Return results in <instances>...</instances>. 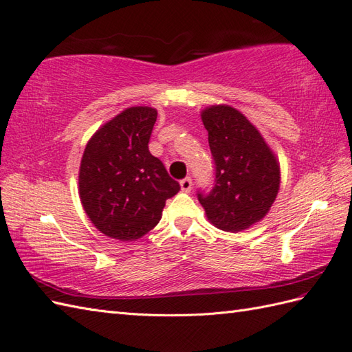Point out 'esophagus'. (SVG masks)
Instances as JSON below:
<instances>
[{
	"label": "esophagus",
	"mask_w": 352,
	"mask_h": 352,
	"mask_svg": "<svg viewBox=\"0 0 352 352\" xmlns=\"http://www.w3.org/2000/svg\"><path fill=\"white\" fill-rule=\"evenodd\" d=\"M179 186H182V192H190L192 190V178H184V179H182V182H179Z\"/></svg>",
	"instance_id": "1"
}]
</instances>
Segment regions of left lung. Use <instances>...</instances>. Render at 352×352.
<instances>
[{"mask_svg": "<svg viewBox=\"0 0 352 352\" xmlns=\"http://www.w3.org/2000/svg\"><path fill=\"white\" fill-rule=\"evenodd\" d=\"M214 159V187L198 193L208 222L240 232L263 220L280 187V166L259 130L230 104L201 112Z\"/></svg>", "mask_w": 352, "mask_h": 352, "instance_id": "8db88e82", "label": "left lung"}]
</instances>
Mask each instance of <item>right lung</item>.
<instances>
[{"instance_id": "1", "label": "right lung", "mask_w": 352, "mask_h": 352, "mask_svg": "<svg viewBox=\"0 0 352 352\" xmlns=\"http://www.w3.org/2000/svg\"><path fill=\"white\" fill-rule=\"evenodd\" d=\"M157 111L132 106L89 138L79 166V198L102 234L135 241L162 219L166 199L178 193L163 163L148 150Z\"/></svg>"}]
</instances>
